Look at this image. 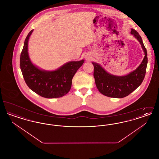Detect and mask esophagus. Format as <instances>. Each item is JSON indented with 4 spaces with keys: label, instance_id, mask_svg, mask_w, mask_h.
Returning <instances> with one entry per match:
<instances>
[{
    "label": "esophagus",
    "instance_id": "obj_1",
    "mask_svg": "<svg viewBox=\"0 0 159 159\" xmlns=\"http://www.w3.org/2000/svg\"><path fill=\"white\" fill-rule=\"evenodd\" d=\"M86 58L87 60H90L91 59V57L89 56V55H88V56H86Z\"/></svg>",
    "mask_w": 159,
    "mask_h": 159
}]
</instances>
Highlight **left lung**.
Returning a JSON list of instances; mask_svg holds the SVG:
<instances>
[{
	"instance_id": "obj_1",
	"label": "left lung",
	"mask_w": 159,
	"mask_h": 159,
	"mask_svg": "<svg viewBox=\"0 0 159 159\" xmlns=\"http://www.w3.org/2000/svg\"><path fill=\"white\" fill-rule=\"evenodd\" d=\"M130 33L139 42L145 55L142 62L136 70L125 76H116L108 73L98 63L92 62L94 67L93 77L97 88L102 94L107 97L124 98L135 91L144 80L148 62L147 50L139 33L132 29Z\"/></svg>"
}]
</instances>
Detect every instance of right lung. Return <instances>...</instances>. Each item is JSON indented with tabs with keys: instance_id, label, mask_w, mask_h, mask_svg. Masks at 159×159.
<instances>
[{
	"instance_id": "1",
	"label": "right lung",
	"mask_w": 159,
	"mask_h": 159,
	"mask_svg": "<svg viewBox=\"0 0 159 159\" xmlns=\"http://www.w3.org/2000/svg\"><path fill=\"white\" fill-rule=\"evenodd\" d=\"M33 30L25 39L20 56V68L29 88L46 98H56L64 96L70 90L72 79L84 60L70 61L52 71L39 68L33 64L28 52L29 40Z\"/></svg>"
}]
</instances>
